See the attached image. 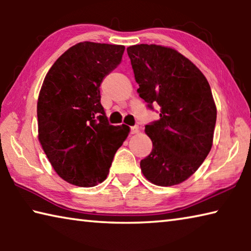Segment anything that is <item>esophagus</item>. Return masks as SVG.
<instances>
[{
  "instance_id": "1",
  "label": "esophagus",
  "mask_w": 251,
  "mask_h": 251,
  "mask_svg": "<svg viewBox=\"0 0 251 251\" xmlns=\"http://www.w3.org/2000/svg\"><path fill=\"white\" fill-rule=\"evenodd\" d=\"M138 131H139V126L135 125V126H131L130 127V133L131 134H137Z\"/></svg>"
}]
</instances>
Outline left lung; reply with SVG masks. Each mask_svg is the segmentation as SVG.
Returning <instances> with one entry per match:
<instances>
[{
    "instance_id": "obj_1",
    "label": "left lung",
    "mask_w": 251,
    "mask_h": 251,
    "mask_svg": "<svg viewBox=\"0 0 251 251\" xmlns=\"http://www.w3.org/2000/svg\"><path fill=\"white\" fill-rule=\"evenodd\" d=\"M141 99L159 120L145 126L152 151L141 160L148 180L174 186L193 175L209 154L217 118L211 90L198 67L176 50L155 44L127 48Z\"/></svg>"
}]
</instances>
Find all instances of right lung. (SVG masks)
Wrapping results in <instances>:
<instances>
[{
    "instance_id": "add662e5",
    "label": "right lung",
    "mask_w": 251,
    "mask_h": 251,
    "mask_svg": "<svg viewBox=\"0 0 251 251\" xmlns=\"http://www.w3.org/2000/svg\"><path fill=\"white\" fill-rule=\"evenodd\" d=\"M124 50V45L80 42L56 59L41 87L39 141L54 171L72 185L104 181L128 136V126L108 123L100 92Z\"/></svg>"
}]
</instances>
